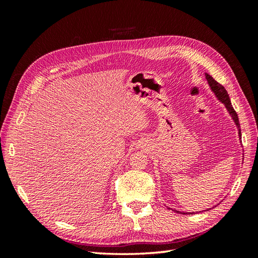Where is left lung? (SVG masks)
Instances as JSON below:
<instances>
[{"label": "left lung", "instance_id": "obj_1", "mask_svg": "<svg viewBox=\"0 0 258 258\" xmlns=\"http://www.w3.org/2000/svg\"><path fill=\"white\" fill-rule=\"evenodd\" d=\"M206 80H207V82H208V85L211 86L212 91H213L214 93H215L216 97L224 104V105H225V107H226V109L228 111V113L231 114L232 118L234 119L235 124H236V126H237L238 134H239V138H240V136H242V133H240V125H239L238 116H237V113L235 112V109H234L233 106H232V103H231V100H229V96H228L227 91H226L225 89H224V86H223L222 84H220L217 81L214 80L211 75L206 74ZM176 212H177V213H180V212H178V211H176Z\"/></svg>", "mask_w": 258, "mask_h": 258}]
</instances>
